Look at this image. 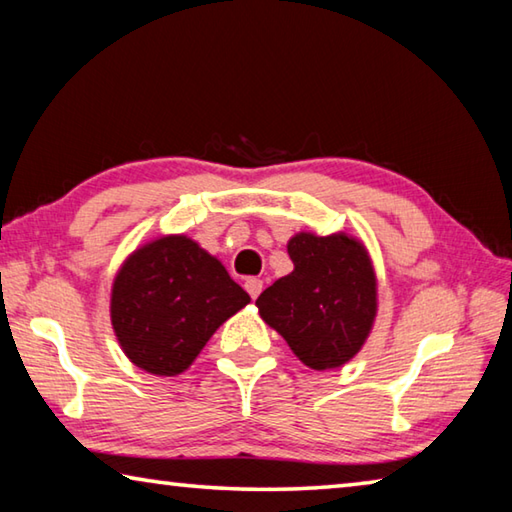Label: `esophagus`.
Listing matches in <instances>:
<instances>
[{"mask_svg":"<svg viewBox=\"0 0 512 512\" xmlns=\"http://www.w3.org/2000/svg\"><path fill=\"white\" fill-rule=\"evenodd\" d=\"M245 290L249 292L251 299H256L258 294H261V290H263V281L256 279V276H251V279L245 281Z\"/></svg>","mask_w":512,"mask_h":512,"instance_id":"esophagus-1","label":"esophagus"}]
</instances>
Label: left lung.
<instances>
[{
  "instance_id": "8db88e82",
  "label": "left lung",
  "mask_w": 512,
  "mask_h": 512,
  "mask_svg": "<svg viewBox=\"0 0 512 512\" xmlns=\"http://www.w3.org/2000/svg\"><path fill=\"white\" fill-rule=\"evenodd\" d=\"M288 254L294 270L256 299L258 312L310 369H339L362 351L378 315L369 251L348 233L301 231Z\"/></svg>"
}]
</instances>
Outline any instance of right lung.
<instances>
[{"mask_svg": "<svg viewBox=\"0 0 512 512\" xmlns=\"http://www.w3.org/2000/svg\"><path fill=\"white\" fill-rule=\"evenodd\" d=\"M249 301L218 258L184 233H170L125 258L112 283L110 317L134 366L173 378Z\"/></svg>", "mask_w": 512, "mask_h": 512, "instance_id": "right-lung-1", "label": "right lung"}]
</instances>
